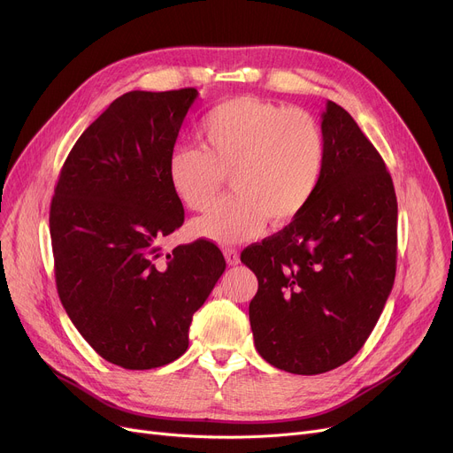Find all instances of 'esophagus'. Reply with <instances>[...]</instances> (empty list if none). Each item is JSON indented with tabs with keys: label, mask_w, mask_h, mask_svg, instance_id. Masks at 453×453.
<instances>
[{
	"label": "esophagus",
	"mask_w": 453,
	"mask_h": 453,
	"mask_svg": "<svg viewBox=\"0 0 453 453\" xmlns=\"http://www.w3.org/2000/svg\"><path fill=\"white\" fill-rule=\"evenodd\" d=\"M224 257H226V263L229 266H236V265L241 263V255H239V251H236L234 248H226L224 250Z\"/></svg>",
	"instance_id": "obj_1"
}]
</instances>
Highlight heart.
Segmentation results:
<instances>
[{
	"mask_svg": "<svg viewBox=\"0 0 453 453\" xmlns=\"http://www.w3.org/2000/svg\"><path fill=\"white\" fill-rule=\"evenodd\" d=\"M202 147L178 145L166 178L188 209H205L229 174L233 195L188 224L196 239L236 244L263 233L266 220H294L318 193L325 173V135L304 110L233 97L209 110L198 127Z\"/></svg>",
	"mask_w": 453,
	"mask_h": 453,
	"instance_id": "1",
	"label": "heart"
}]
</instances>
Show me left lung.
Here are the masks:
<instances>
[{
	"label": "left lung",
	"instance_id": "1",
	"mask_svg": "<svg viewBox=\"0 0 453 453\" xmlns=\"http://www.w3.org/2000/svg\"><path fill=\"white\" fill-rule=\"evenodd\" d=\"M326 159L301 214L241 260L257 275L250 323L258 354L294 374H321L367 342L396 272V195L386 163L349 111L321 113Z\"/></svg>",
	"mask_w": 453,
	"mask_h": 453
}]
</instances>
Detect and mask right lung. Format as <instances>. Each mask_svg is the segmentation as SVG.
I'll list each match as a JSON object with an SVG mask.
<instances>
[{"instance_id": "obj_1", "label": "right lung", "mask_w": 453, "mask_h": 453, "mask_svg": "<svg viewBox=\"0 0 453 453\" xmlns=\"http://www.w3.org/2000/svg\"><path fill=\"white\" fill-rule=\"evenodd\" d=\"M196 99L195 88L121 95L71 149L51 202L60 301L95 352L125 369L178 360L226 270L207 241L159 251L183 224L166 161Z\"/></svg>"}]
</instances>
